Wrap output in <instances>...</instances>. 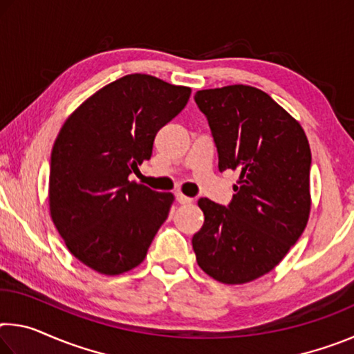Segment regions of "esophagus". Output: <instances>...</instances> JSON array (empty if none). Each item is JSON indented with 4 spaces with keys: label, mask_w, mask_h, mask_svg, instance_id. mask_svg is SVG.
<instances>
[{
    "label": "esophagus",
    "mask_w": 354,
    "mask_h": 354,
    "mask_svg": "<svg viewBox=\"0 0 354 354\" xmlns=\"http://www.w3.org/2000/svg\"><path fill=\"white\" fill-rule=\"evenodd\" d=\"M176 200L179 205H190L194 198H190V196H185L184 194H176Z\"/></svg>",
    "instance_id": "34e87169"
}]
</instances>
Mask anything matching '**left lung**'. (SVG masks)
<instances>
[{"label": "left lung", "instance_id": "1", "mask_svg": "<svg viewBox=\"0 0 354 354\" xmlns=\"http://www.w3.org/2000/svg\"><path fill=\"white\" fill-rule=\"evenodd\" d=\"M218 151L239 171L230 206L200 198L205 223L192 239L201 270L245 284L273 270L308 225L310 148L295 118L270 95L234 84L195 93Z\"/></svg>", "mask_w": 354, "mask_h": 354}]
</instances>
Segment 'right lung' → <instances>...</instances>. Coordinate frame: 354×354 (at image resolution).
Returning a JSON list of instances; mask_svg holds the SVG:
<instances>
[{
	"mask_svg": "<svg viewBox=\"0 0 354 354\" xmlns=\"http://www.w3.org/2000/svg\"><path fill=\"white\" fill-rule=\"evenodd\" d=\"M190 87L127 75L65 120L50 164V214L71 254L115 277L145 259L175 196L129 181L151 158L158 131L184 109Z\"/></svg>",
	"mask_w": 354,
	"mask_h": 354,
	"instance_id": "right-lung-1",
	"label": "right lung"
}]
</instances>
